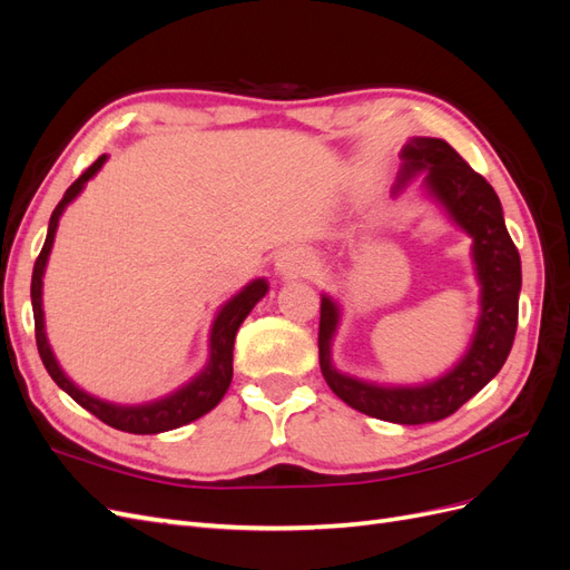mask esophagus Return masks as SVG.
<instances>
[{"label":"esophagus","mask_w":570,"mask_h":570,"mask_svg":"<svg viewBox=\"0 0 570 570\" xmlns=\"http://www.w3.org/2000/svg\"><path fill=\"white\" fill-rule=\"evenodd\" d=\"M275 266H278V271L283 275H308L314 268H316V262L314 256L308 252H302V249H287L278 256V262H275Z\"/></svg>","instance_id":"obj_1"}]
</instances>
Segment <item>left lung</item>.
I'll list each match as a JSON object with an SVG mask.
<instances>
[{
	"instance_id": "obj_1",
	"label": "left lung",
	"mask_w": 570,
	"mask_h": 570,
	"mask_svg": "<svg viewBox=\"0 0 570 570\" xmlns=\"http://www.w3.org/2000/svg\"><path fill=\"white\" fill-rule=\"evenodd\" d=\"M402 174L394 189L425 170V189L459 228L473 237V264L480 283V318L469 352L433 383L419 387H385L356 381L333 366V335L340 306L321 297L318 358L321 373L344 404L366 416L421 425L435 423L463 406L504 366L519 325L521 256L507 230L502 204L492 185L465 164L454 147L438 137H413L402 149Z\"/></svg>"
}]
</instances>
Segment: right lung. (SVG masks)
I'll return each instance as SVG.
<instances>
[{
  "label": "right lung",
  "mask_w": 570,
  "mask_h": 570,
  "mask_svg": "<svg viewBox=\"0 0 570 570\" xmlns=\"http://www.w3.org/2000/svg\"><path fill=\"white\" fill-rule=\"evenodd\" d=\"M105 161H107V154H101V157L88 170H85V174L71 187L66 189L63 199L57 204V209L51 212L47 239H45L42 252L36 262V268H32V283H30L32 316H36V342H38L40 358H42L47 373L51 375V381H55L82 409L95 413L101 423H107L116 430H124V433L157 435V433H166V430H174V428H180V425H187V423L202 419L204 413H209L223 400V394L228 392L230 381H233V344H235L237 327L243 325V321L249 316L254 304L266 295L268 283L262 278L249 283L243 292H237V295L220 308L218 316L214 318V325H212L209 361H206V366L193 377V381L185 383L174 394L161 396V400L149 402V404L124 406V404H111L105 400H97V396L88 394L76 383L68 381L66 373L57 364L55 354H51V347H49L47 335H45L42 275H45L51 245H55V233H57L63 209L80 195L85 183H88L97 174Z\"/></svg>",
  "instance_id": "1"
}]
</instances>
